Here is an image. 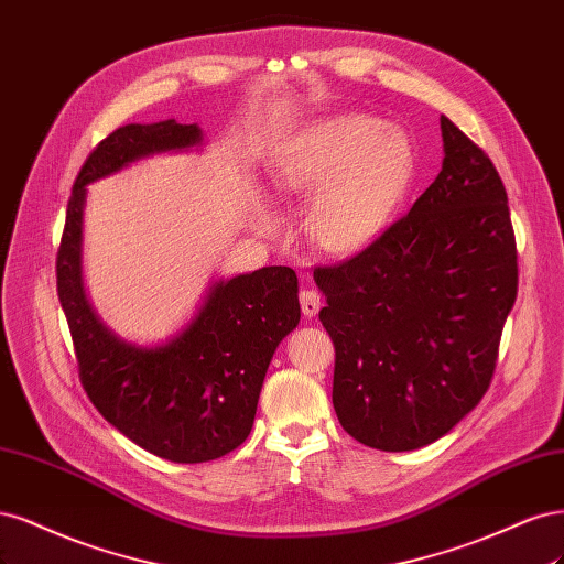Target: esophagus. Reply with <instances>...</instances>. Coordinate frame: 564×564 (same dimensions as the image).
I'll use <instances>...</instances> for the list:
<instances>
[{"label":"esophagus","instance_id":"obj_1","mask_svg":"<svg viewBox=\"0 0 564 564\" xmlns=\"http://www.w3.org/2000/svg\"><path fill=\"white\" fill-rule=\"evenodd\" d=\"M300 306H302V314L306 318H314L318 314V308H321V293H318V290H314V288L302 290Z\"/></svg>","mask_w":564,"mask_h":564}]
</instances>
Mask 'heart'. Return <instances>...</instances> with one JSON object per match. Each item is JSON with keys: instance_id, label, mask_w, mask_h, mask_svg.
<instances>
[{"instance_id": "heart-1", "label": "heart", "mask_w": 564, "mask_h": 564, "mask_svg": "<svg viewBox=\"0 0 564 564\" xmlns=\"http://www.w3.org/2000/svg\"><path fill=\"white\" fill-rule=\"evenodd\" d=\"M414 148L401 129L366 115H341L308 131L269 166L281 196L316 202L306 217L312 243L328 256H354L387 231L414 180ZM267 229L269 217L260 213Z\"/></svg>"}]
</instances>
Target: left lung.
Segmentation results:
<instances>
[{
    "label": "left lung",
    "instance_id": "left-lung-1",
    "mask_svg": "<svg viewBox=\"0 0 564 564\" xmlns=\"http://www.w3.org/2000/svg\"><path fill=\"white\" fill-rule=\"evenodd\" d=\"M441 133L443 169L403 220L354 260L314 271L337 420L384 452L435 443L480 403L518 295L495 163L447 117Z\"/></svg>",
    "mask_w": 564,
    "mask_h": 564
}]
</instances>
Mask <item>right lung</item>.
<instances>
[{"instance_id":"add662e5","label":"right lung","mask_w":564,"mask_h":564,"mask_svg":"<svg viewBox=\"0 0 564 564\" xmlns=\"http://www.w3.org/2000/svg\"><path fill=\"white\" fill-rule=\"evenodd\" d=\"M204 148L196 123L121 126L86 159L58 250V297L90 403L126 438L175 464L217 459L248 438L269 362L300 323L297 276L290 267L217 276L171 337L123 339L100 321L86 293L84 210L88 187L100 180L156 154Z\"/></svg>"}]
</instances>
